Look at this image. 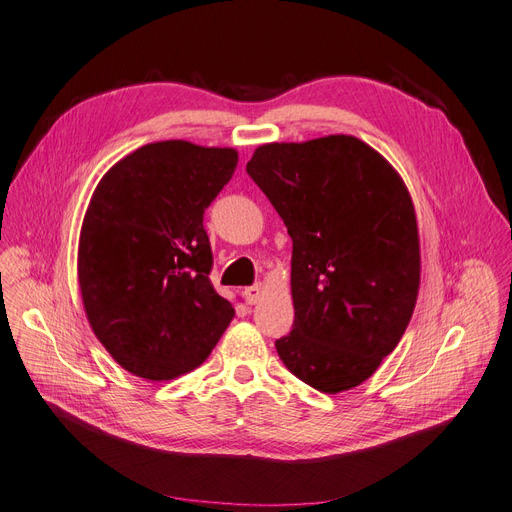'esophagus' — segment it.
Wrapping results in <instances>:
<instances>
[{
    "mask_svg": "<svg viewBox=\"0 0 512 512\" xmlns=\"http://www.w3.org/2000/svg\"><path fill=\"white\" fill-rule=\"evenodd\" d=\"M263 297V286L261 284H253L249 288H244V299H247L249 305L259 303V299Z\"/></svg>",
    "mask_w": 512,
    "mask_h": 512,
    "instance_id": "1",
    "label": "esophagus"
}]
</instances>
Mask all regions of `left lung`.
<instances>
[{
	"label": "left lung",
	"mask_w": 512,
	"mask_h": 512,
	"mask_svg": "<svg viewBox=\"0 0 512 512\" xmlns=\"http://www.w3.org/2000/svg\"><path fill=\"white\" fill-rule=\"evenodd\" d=\"M247 173L293 238V330L284 366L322 393L364 383L408 328L420 284L418 228L399 173L353 136L263 144Z\"/></svg>",
	"instance_id": "8db88e82"
}]
</instances>
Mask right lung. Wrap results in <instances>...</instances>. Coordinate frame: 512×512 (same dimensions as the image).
Listing matches in <instances>:
<instances>
[{
	"instance_id": "right-lung-1",
	"label": "right lung",
	"mask_w": 512,
	"mask_h": 512,
	"mask_svg": "<svg viewBox=\"0 0 512 512\" xmlns=\"http://www.w3.org/2000/svg\"><path fill=\"white\" fill-rule=\"evenodd\" d=\"M234 148L184 140L127 154L100 180L79 236V288L98 341L127 372L171 381L201 366L234 318L209 280L205 209Z\"/></svg>"
}]
</instances>
